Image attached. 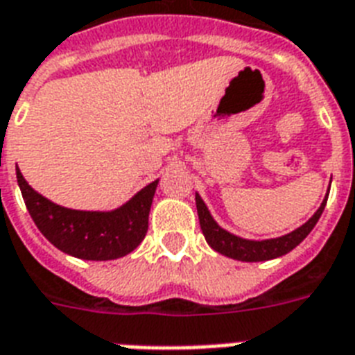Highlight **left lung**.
I'll return each instance as SVG.
<instances>
[{"mask_svg": "<svg viewBox=\"0 0 355 355\" xmlns=\"http://www.w3.org/2000/svg\"><path fill=\"white\" fill-rule=\"evenodd\" d=\"M328 193H326L324 200L320 202L319 210L315 211L302 227H298L297 230H293L286 236L270 237V239H261V241L245 239V237L236 236V234L228 232V230L219 227L216 219L211 217L208 206L205 205V200L200 199L199 193H195V205H197V214H199L200 230L205 234L206 243L216 252L223 254L227 258L237 259V261H267V259L280 258L284 254L291 252L293 248L306 239V236L313 230V227L322 216V211H324Z\"/></svg>", "mask_w": 355, "mask_h": 355, "instance_id": "8db88e82", "label": "left lung"}]
</instances>
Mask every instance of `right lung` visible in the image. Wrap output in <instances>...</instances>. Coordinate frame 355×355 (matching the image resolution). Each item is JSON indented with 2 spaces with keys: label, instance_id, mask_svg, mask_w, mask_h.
Masks as SVG:
<instances>
[{
  "label": "right lung",
  "instance_id": "add662e5",
  "mask_svg": "<svg viewBox=\"0 0 355 355\" xmlns=\"http://www.w3.org/2000/svg\"><path fill=\"white\" fill-rule=\"evenodd\" d=\"M19 191L33 221L62 252L80 259L108 261L127 256L144 241L158 180L147 184L116 210H71L55 205L31 188L16 169Z\"/></svg>",
  "mask_w": 355,
  "mask_h": 355
}]
</instances>
